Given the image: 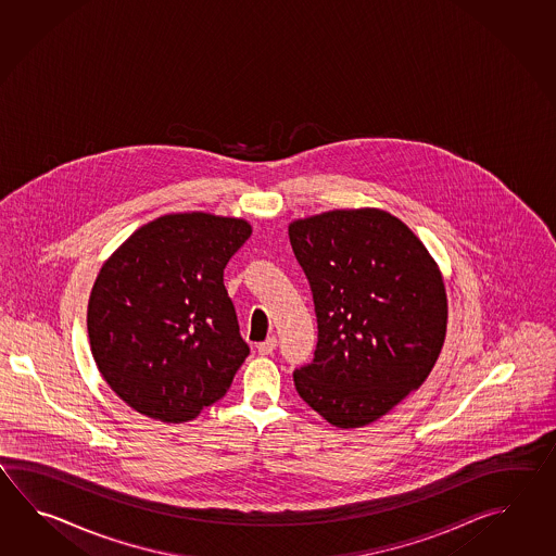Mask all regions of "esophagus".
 <instances>
[{
  "instance_id": "1",
  "label": "esophagus",
  "mask_w": 556,
  "mask_h": 556,
  "mask_svg": "<svg viewBox=\"0 0 556 556\" xmlns=\"http://www.w3.org/2000/svg\"><path fill=\"white\" fill-rule=\"evenodd\" d=\"M276 345H278L276 336H270V338H266L264 342L258 343V345H256V350H258V354L261 355H273L274 350H276Z\"/></svg>"
}]
</instances>
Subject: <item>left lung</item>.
<instances>
[{
  "label": "left lung",
  "instance_id": "1",
  "mask_svg": "<svg viewBox=\"0 0 556 556\" xmlns=\"http://www.w3.org/2000/svg\"><path fill=\"white\" fill-rule=\"evenodd\" d=\"M288 232L318 319L295 391L331 426H367L438 362L447 330L441 274L419 238L376 208L309 216Z\"/></svg>",
  "mask_w": 556,
  "mask_h": 556
}]
</instances>
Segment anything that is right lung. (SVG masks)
I'll return each mask as SVG.
<instances>
[{"mask_svg": "<svg viewBox=\"0 0 556 556\" xmlns=\"http://www.w3.org/2000/svg\"><path fill=\"white\" fill-rule=\"evenodd\" d=\"M250 232L240 218L166 214L103 264L87 309L91 354L135 412L180 424L230 390L250 348L225 268Z\"/></svg>", "mask_w": 556, "mask_h": 556, "instance_id": "right-lung-1", "label": "right lung"}]
</instances>
